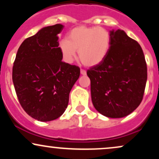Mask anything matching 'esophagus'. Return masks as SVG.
Returning <instances> with one entry per match:
<instances>
[{"mask_svg": "<svg viewBox=\"0 0 159 159\" xmlns=\"http://www.w3.org/2000/svg\"><path fill=\"white\" fill-rule=\"evenodd\" d=\"M81 74L83 75H85L86 74H87V72L84 70V69H81Z\"/></svg>", "mask_w": 159, "mask_h": 159, "instance_id": "34e87169", "label": "esophagus"}]
</instances>
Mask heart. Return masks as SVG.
Masks as SVG:
<instances>
[{"label":"heart","mask_w":159,"mask_h":159,"mask_svg":"<svg viewBox=\"0 0 159 159\" xmlns=\"http://www.w3.org/2000/svg\"><path fill=\"white\" fill-rule=\"evenodd\" d=\"M111 36L102 27L81 25L72 29L68 39L59 42V48L65 62L72 63L78 50V58L86 66L99 64L105 58L111 46Z\"/></svg>","instance_id":"obj_1"}]
</instances>
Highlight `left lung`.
<instances>
[{
	"label": "left lung",
	"mask_w": 159,
	"mask_h": 159,
	"mask_svg": "<svg viewBox=\"0 0 159 159\" xmlns=\"http://www.w3.org/2000/svg\"><path fill=\"white\" fill-rule=\"evenodd\" d=\"M105 59L87 71L95 108L111 118L132 113L143 99L147 67L141 47L123 30L111 31Z\"/></svg>",
	"instance_id": "left-lung-1"
}]
</instances>
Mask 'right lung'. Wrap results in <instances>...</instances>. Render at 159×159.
Segmentation results:
<instances>
[{
	"label": "right lung",
	"instance_id": "obj_1",
	"mask_svg": "<svg viewBox=\"0 0 159 159\" xmlns=\"http://www.w3.org/2000/svg\"><path fill=\"white\" fill-rule=\"evenodd\" d=\"M61 24L42 28L20 45L12 81L20 105L29 116L42 122L57 119L69 103V93L80 68L62 62L57 35Z\"/></svg>",
	"mask_w": 159,
	"mask_h": 159
}]
</instances>
